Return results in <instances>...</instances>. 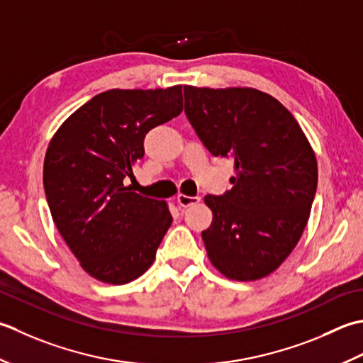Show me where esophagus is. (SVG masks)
Returning <instances> with one entry per match:
<instances>
[{
  "mask_svg": "<svg viewBox=\"0 0 363 363\" xmlns=\"http://www.w3.org/2000/svg\"><path fill=\"white\" fill-rule=\"evenodd\" d=\"M201 202V197L199 196H184V194H179L177 196V203L180 206H191Z\"/></svg>",
  "mask_w": 363,
  "mask_h": 363,
  "instance_id": "esophagus-1",
  "label": "esophagus"
}]
</instances>
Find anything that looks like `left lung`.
Here are the masks:
<instances>
[{
    "label": "left lung",
    "instance_id": "1",
    "mask_svg": "<svg viewBox=\"0 0 363 363\" xmlns=\"http://www.w3.org/2000/svg\"><path fill=\"white\" fill-rule=\"evenodd\" d=\"M184 114L214 157L230 158V191L205 196L213 211L206 254L232 280L276 271L298 244L316 192L308 140L282 103L250 87L184 86Z\"/></svg>",
    "mask_w": 363,
    "mask_h": 363
}]
</instances>
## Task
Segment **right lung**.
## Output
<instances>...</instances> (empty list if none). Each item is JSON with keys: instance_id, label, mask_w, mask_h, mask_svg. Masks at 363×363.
<instances>
[{"instance_id": "right-lung-1", "label": "right lung", "mask_w": 363, "mask_h": 363, "mask_svg": "<svg viewBox=\"0 0 363 363\" xmlns=\"http://www.w3.org/2000/svg\"><path fill=\"white\" fill-rule=\"evenodd\" d=\"M182 86L111 89L95 95L51 139L43 188L51 216L83 269L122 285L150 268L172 224L167 203L125 186L144 138L179 116Z\"/></svg>"}]
</instances>
